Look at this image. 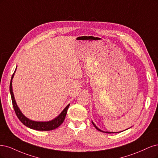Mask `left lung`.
Instances as JSON below:
<instances>
[{"label": "left lung", "mask_w": 158, "mask_h": 158, "mask_svg": "<svg viewBox=\"0 0 158 158\" xmlns=\"http://www.w3.org/2000/svg\"><path fill=\"white\" fill-rule=\"evenodd\" d=\"M92 123L93 124V125L94 126V127H95V128L96 129H97L98 131H101V132H103V133H113V132H108V131H102V130H100V129H98V127H96V125L93 123V122L92 121ZM127 130V129H126ZM122 132V131H121ZM117 133H120V132H117Z\"/></svg>", "instance_id": "8db88e82"}]
</instances>
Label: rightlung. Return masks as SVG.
Here are the masks:
<instances>
[{"label":"right lung","instance_id":"1","mask_svg":"<svg viewBox=\"0 0 158 158\" xmlns=\"http://www.w3.org/2000/svg\"><path fill=\"white\" fill-rule=\"evenodd\" d=\"M17 68V67H16ZM16 70H15L14 73L12 75V77L11 78L10 81V93L11 94V98L12 101V104L15 112L19 121L22 122V123L25 125L26 127H29L30 129H32L34 130H37V131H51L54 130L55 129L58 128V127L62 124L65 118L66 114H67L68 109L69 106V104L65 107V108L63 110V111L56 118H54V119L48 121H33L29 119V118H26L23 114L21 111H20L19 107L18 106L15 100L14 95L13 93L12 90V79L14 78V73L16 72Z\"/></svg>","mask_w":158,"mask_h":158}]
</instances>
